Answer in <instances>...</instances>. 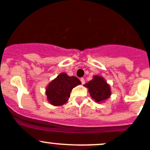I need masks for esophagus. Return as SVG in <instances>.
I'll list each match as a JSON object with an SVG mask.
<instances>
[{"label": "esophagus", "instance_id": "esophagus-1", "mask_svg": "<svg viewBox=\"0 0 150 150\" xmlns=\"http://www.w3.org/2000/svg\"><path fill=\"white\" fill-rule=\"evenodd\" d=\"M81 83L82 84H84L85 83V80H84V78H81Z\"/></svg>", "mask_w": 150, "mask_h": 150}]
</instances>
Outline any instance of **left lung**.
Returning <instances> with one entry per match:
<instances>
[{
  "mask_svg": "<svg viewBox=\"0 0 150 150\" xmlns=\"http://www.w3.org/2000/svg\"><path fill=\"white\" fill-rule=\"evenodd\" d=\"M84 86L89 89L91 97L97 103L104 101L111 96L110 85L100 76L95 75L93 79Z\"/></svg>",
  "mask_w": 150,
  "mask_h": 150,
  "instance_id": "obj_1",
  "label": "left lung"
}]
</instances>
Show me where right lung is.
<instances>
[{
    "mask_svg": "<svg viewBox=\"0 0 150 150\" xmlns=\"http://www.w3.org/2000/svg\"><path fill=\"white\" fill-rule=\"evenodd\" d=\"M81 83V82L76 77L61 73L47 86L46 94L49 102L54 106L64 104L70 97L72 89Z\"/></svg>",
    "mask_w": 150,
    "mask_h": 150,
    "instance_id": "add662e5",
    "label": "right lung"
}]
</instances>
